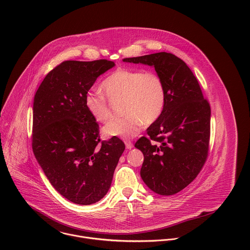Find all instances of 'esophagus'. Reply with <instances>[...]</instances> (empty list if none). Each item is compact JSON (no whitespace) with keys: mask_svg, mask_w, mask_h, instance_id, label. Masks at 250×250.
I'll use <instances>...</instances> for the list:
<instances>
[{"mask_svg":"<svg viewBox=\"0 0 250 250\" xmlns=\"http://www.w3.org/2000/svg\"><path fill=\"white\" fill-rule=\"evenodd\" d=\"M125 145H126V148H127V149H132V148L134 147L133 143H131V142H129V141H126V142H125Z\"/></svg>","mask_w":250,"mask_h":250,"instance_id":"34e87169","label":"esophagus"}]
</instances>
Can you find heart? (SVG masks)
Listing matches in <instances>:
<instances>
[{"instance_id": "heart-1", "label": "heart", "mask_w": 250, "mask_h": 250, "mask_svg": "<svg viewBox=\"0 0 250 250\" xmlns=\"http://www.w3.org/2000/svg\"><path fill=\"white\" fill-rule=\"evenodd\" d=\"M102 89L110 100L122 99L121 117H113L103 128L107 137L131 139L137 136L143 123L149 125L162 115L167 102L163 78L156 72L121 67L110 73L102 82ZM84 106L98 122H106L110 116L107 98L98 92L84 95Z\"/></svg>"}]
</instances>
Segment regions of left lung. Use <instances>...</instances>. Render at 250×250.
Segmentation results:
<instances>
[{
	"label": "left lung",
	"instance_id": "1",
	"mask_svg": "<svg viewBox=\"0 0 250 250\" xmlns=\"http://www.w3.org/2000/svg\"><path fill=\"white\" fill-rule=\"evenodd\" d=\"M155 67L163 78L166 107L135 146L143 153L141 176L161 195H172L189 185L201 171L208 155L211 107L189 67L173 54L161 52L123 59Z\"/></svg>",
	"mask_w": 250,
	"mask_h": 250
}]
</instances>
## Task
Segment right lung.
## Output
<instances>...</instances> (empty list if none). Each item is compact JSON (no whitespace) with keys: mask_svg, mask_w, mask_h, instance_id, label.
Segmentation results:
<instances>
[{"mask_svg":"<svg viewBox=\"0 0 250 250\" xmlns=\"http://www.w3.org/2000/svg\"><path fill=\"white\" fill-rule=\"evenodd\" d=\"M113 62L65 61L49 72L34 100L32 146L52 186L67 200L90 205L109 188L125 144L101 141L84 95Z\"/></svg>","mask_w":250,"mask_h":250,"instance_id":"add662e5","label":"right lung"}]
</instances>
